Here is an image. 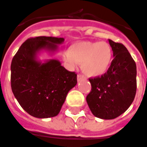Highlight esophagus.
Returning <instances> with one entry per match:
<instances>
[{"instance_id":"obj_1","label":"esophagus","mask_w":147,"mask_h":147,"mask_svg":"<svg viewBox=\"0 0 147 147\" xmlns=\"http://www.w3.org/2000/svg\"><path fill=\"white\" fill-rule=\"evenodd\" d=\"M83 79H86V77H85L83 75L78 74V76H77V80H78V82L82 81V80H83Z\"/></svg>"}]
</instances>
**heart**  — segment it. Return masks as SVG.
Listing matches in <instances>:
<instances>
[{"mask_svg": "<svg viewBox=\"0 0 147 147\" xmlns=\"http://www.w3.org/2000/svg\"><path fill=\"white\" fill-rule=\"evenodd\" d=\"M64 61L73 69L82 64V70L86 76L97 77L110 68L113 51L105 41H79L71 45L63 55Z\"/></svg>", "mask_w": 147, "mask_h": 147, "instance_id": "b5f03b06", "label": "heart"}]
</instances>
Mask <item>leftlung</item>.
<instances>
[{"label":"left lung","instance_id":"left-lung-1","mask_svg":"<svg viewBox=\"0 0 147 147\" xmlns=\"http://www.w3.org/2000/svg\"><path fill=\"white\" fill-rule=\"evenodd\" d=\"M114 59L107 72L90 78L91 92L86 101L94 116L113 119L125 113L136 92V65L123 44L109 39Z\"/></svg>","mask_w":147,"mask_h":147}]
</instances>
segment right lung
Returning <instances> with one entry per match:
<instances>
[{"instance_id": "right-lung-1", "label": "right lung", "mask_w": 147, "mask_h": 147, "mask_svg": "<svg viewBox=\"0 0 147 147\" xmlns=\"http://www.w3.org/2000/svg\"><path fill=\"white\" fill-rule=\"evenodd\" d=\"M63 38L39 36L21 45L11 65V89L20 106L36 118L56 116L66 96L77 84V74L50 59L44 63L37 60L41 50L53 52Z\"/></svg>"}]
</instances>
